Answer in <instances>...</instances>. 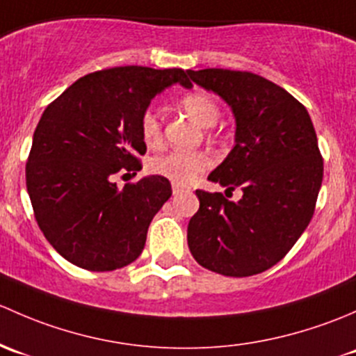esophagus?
I'll return each mask as SVG.
<instances>
[{
	"label": "esophagus",
	"mask_w": 356,
	"mask_h": 356,
	"mask_svg": "<svg viewBox=\"0 0 356 356\" xmlns=\"http://www.w3.org/2000/svg\"><path fill=\"white\" fill-rule=\"evenodd\" d=\"M183 192V186L181 185H177V183H173V193L177 195V193Z\"/></svg>",
	"instance_id": "34e87169"
}]
</instances>
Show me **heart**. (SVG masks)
I'll return each instance as SVG.
<instances>
[{"mask_svg": "<svg viewBox=\"0 0 356 356\" xmlns=\"http://www.w3.org/2000/svg\"><path fill=\"white\" fill-rule=\"evenodd\" d=\"M179 106L202 127H214L221 116V108L211 94L193 90L179 99ZM142 140L149 149H159L163 145V127L159 116L154 111H145L140 120ZM212 166V157L204 151H170L154 157L149 170L154 175L168 178L177 185H188L204 171Z\"/></svg>", "mask_w": 356, "mask_h": 356, "instance_id": "obj_1", "label": "heart"}]
</instances>
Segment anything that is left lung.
<instances>
[{"label":"left lung","instance_id":"left-lung-1","mask_svg":"<svg viewBox=\"0 0 356 356\" xmlns=\"http://www.w3.org/2000/svg\"><path fill=\"white\" fill-rule=\"evenodd\" d=\"M197 86L232 106L234 147L209 179L241 188L232 202L197 190L199 211L188 222L193 259L212 273L247 277L291 250L315 211L324 177L317 135L305 106L283 87L252 72L186 70Z\"/></svg>","mask_w":356,"mask_h":356}]
</instances>
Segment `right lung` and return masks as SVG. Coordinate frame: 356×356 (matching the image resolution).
I'll return each mask as SVG.
<instances>
[{
  "label": "right lung",
  "mask_w": 356,
  "mask_h": 356,
  "mask_svg": "<svg viewBox=\"0 0 356 356\" xmlns=\"http://www.w3.org/2000/svg\"><path fill=\"white\" fill-rule=\"evenodd\" d=\"M177 82L192 87L181 68L99 70L44 109L25 181L39 228L68 262L104 273L142 254L171 183L154 175L118 190L115 178L142 170L140 120L151 99Z\"/></svg>",
  "instance_id": "obj_1"
}]
</instances>
